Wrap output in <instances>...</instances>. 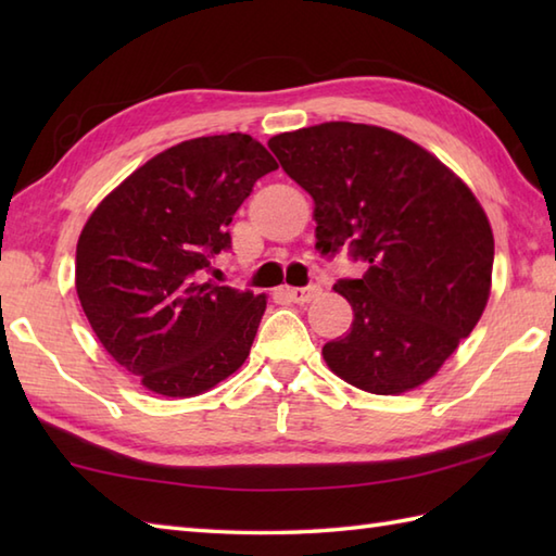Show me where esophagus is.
<instances>
[{
  "label": "esophagus",
  "mask_w": 556,
  "mask_h": 556,
  "mask_svg": "<svg viewBox=\"0 0 556 556\" xmlns=\"http://www.w3.org/2000/svg\"><path fill=\"white\" fill-rule=\"evenodd\" d=\"M289 296L293 303H311L313 299L320 296V287L317 285H308V287H296L289 291Z\"/></svg>",
  "instance_id": "34e87169"
}]
</instances>
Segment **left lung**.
I'll return each instance as SVG.
<instances>
[{"label":"left lung","mask_w":556,"mask_h":556,"mask_svg":"<svg viewBox=\"0 0 556 556\" xmlns=\"http://www.w3.org/2000/svg\"><path fill=\"white\" fill-rule=\"evenodd\" d=\"M281 169L315 200V248H349L368 269L339 279L353 308L323 356L370 394L428 382L485 311L494 239L470 188L428 150L380 126L327 122L269 138Z\"/></svg>","instance_id":"left-lung-1"}]
</instances>
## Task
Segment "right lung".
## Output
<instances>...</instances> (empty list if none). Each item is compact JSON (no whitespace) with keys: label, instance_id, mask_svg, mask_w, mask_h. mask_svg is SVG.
Listing matches in <instances>:
<instances>
[{"label":"right lung","instance_id":"right-lung-1","mask_svg":"<svg viewBox=\"0 0 556 556\" xmlns=\"http://www.w3.org/2000/svg\"><path fill=\"white\" fill-rule=\"evenodd\" d=\"M279 164L245 134L184 140L138 167L92 212L76 291L92 332L140 384L195 396L251 353L265 293L200 281L231 248L233 212Z\"/></svg>","mask_w":556,"mask_h":556}]
</instances>
